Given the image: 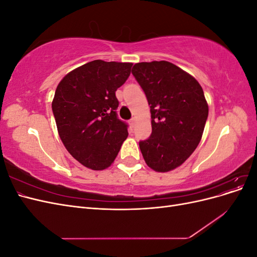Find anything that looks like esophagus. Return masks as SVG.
Instances as JSON below:
<instances>
[{
  "instance_id": "1",
  "label": "esophagus",
  "mask_w": 257,
  "mask_h": 257,
  "mask_svg": "<svg viewBox=\"0 0 257 257\" xmlns=\"http://www.w3.org/2000/svg\"><path fill=\"white\" fill-rule=\"evenodd\" d=\"M135 124H136V119L133 118L132 120H130V125H131V127H134Z\"/></svg>"
}]
</instances>
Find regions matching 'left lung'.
Wrapping results in <instances>:
<instances>
[{
	"instance_id": "obj_1",
	"label": "left lung",
	"mask_w": 257,
	"mask_h": 257,
	"mask_svg": "<svg viewBox=\"0 0 257 257\" xmlns=\"http://www.w3.org/2000/svg\"><path fill=\"white\" fill-rule=\"evenodd\" d=\"M150 105L152 134L139 143L146 164L158 173L181 166L204 133L209 107L192 75L167 61L136 63L132 69Z\"/></svg>"
}]
</instances>
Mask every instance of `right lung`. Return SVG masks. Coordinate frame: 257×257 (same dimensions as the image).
<instances>
[{
  "mask_svg": "<svg viewBox=\"0 0 257 257\" xmlns=\"http://www.w3.org/2000/svg\"><path fill=\"white\" fill-rule=\"evenodd\" d=\"M133 63L94 60L73 69L59 82L52 99L58 133L66 150L93 170L109 167L128 136L116 118L115 91Z\"/></svg>",
  "mask_w": 257,
  "mask_h": 257,
  "instance_id": "obj_1",
  "label": "right lung"
}]
</instances>
